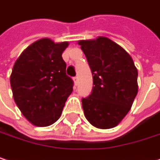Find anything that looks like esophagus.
Instances as JSON below:
<instances>
[{
	"mask_svg": "<svg viewBox=\"0 0 160 160\" xmlns=\"http://www.w3.org/2000/svg\"><path fill=\"white\" fill-rule=\"evenodd\" d=\"M73 80H74V84H75V85H77V84H78V82H79V78H78V76L74 77V78H73Z\"/></svg>",
	"mask_w": 160,
	"mask_h": 160,
	"instance_id": "1",
	"label": "esophagus"
}]
</instances>
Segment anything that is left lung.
Wrapping results in <instances>:
<instances>
[{
  "instance_id": "obj_1",
  "label": "left lung",
  "mask_w": 160,
  "mask_h": 160,
  "mask_svg": "<svg viewBox=\"0 0 160 160\" xmlns=\"http://www.w3.org/2000/svg\"><path fill=\"white\" fill-rule=\"evenodd\" d=\"M93 78V88L82 98L84 115L98 128H111L127 115L138 93V70L123 48L106 37L80 41Z\"/></svg>"
}]
</instances>
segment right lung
I'll use <instances>...</instances> for the list:
<instances>
[{"instance_id": "1", "label": "right lung", "mask_w": 160, "mask_h": 160, "mask_svg": "<svg viewBox=\"0 0 160 160\" xmlns=\"http://www.w3.org/2000/svg\"><path fill=\"white\" fill-rule=\"evenodd\" d=\"M69 42L41 39L25 49L15 61L11 87L22 115L38 127H47L61 117L73 88L66 75L62 52Z\"/></svg>"}]
</instances>
